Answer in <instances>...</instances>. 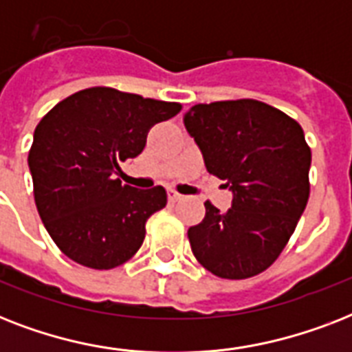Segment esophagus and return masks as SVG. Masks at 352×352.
<instances>
[{
  "mask_svg": "<svg viewBox=\"0 0 352 352\" xmlns=\"http://www.w3.org/2000/svg\"><path fill=\"white\" fill-rule=\"evenodd\" d=\"M168 199H170L171 203H177V201H181L182 195L181 193H177L175 190H170V192H168Z\"/></svg>",
  "mask_w": 352,
  "mask_h": 352,
  "instance_id": "1",
  "label": "esophagus"
}]
</instances>
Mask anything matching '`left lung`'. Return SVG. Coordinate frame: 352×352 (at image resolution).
Here are the masks:
<instances>
[{"instance_id":"obj_1","label":"left lung","mask_w":352,"mask_h":352,"mask_svg":"<svg viewBox=\"0 0 352 352\" xmlns=\"http://www.w3.org/2000/svg\"><path fill=\"white\" fill-rule=\"evenodd\" d=\"M184 126L206 170L234 193L226 212L204 203V219L188 230L193 256L219 278L261 274L283 252L309 201L311 148L303 129L252 98L197 104Z\"/></svg>"}]
</instances>
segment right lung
<instances>
[{
    "instance_id": "add662e5",
    "label": "right lung",
    "mask_w": 352,
    "mask_h": 352,
    "mask_svg": "<svg viewBox=\"0 0 352 352\" xmlns=\"http://www.w3.org/2000/svg\"><path fill=\"white\" fill-rule=\"evenodd\" d=\"M113 87H89L58 102L34 129L29 168L34 203L60 250L78 265L109 270L131 259L146 221L166 206L162 186L137 190L117 179L142 153L149 129L181 111Z\"/></svg>"
}]
</instances>
